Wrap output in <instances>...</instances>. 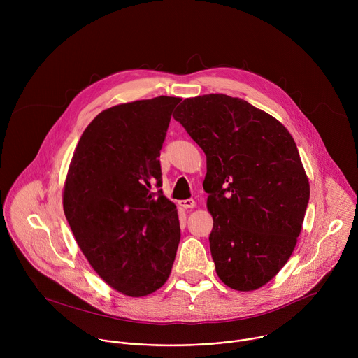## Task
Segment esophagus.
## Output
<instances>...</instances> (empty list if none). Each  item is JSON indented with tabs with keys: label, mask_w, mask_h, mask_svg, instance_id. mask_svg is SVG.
<instances>
[{
	"label": "esophagus",
	"mask_w": 358,
	"mask_h": 358,
	"mask_svg": "<svg viewBox=\"0 0 358 358\" xmlns=\"http://www.w3.org/2000/svg\"><path fill=\"white\" fill-rule=\"evenodd\" d=\"M180 206L185 210H189V208H194L196 203L194 199H182V201H180Z\"/></svg>",
	"instance_id": "34e87169"
}]
</instances>
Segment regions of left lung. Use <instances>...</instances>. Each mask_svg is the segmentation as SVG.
Returning a JSON list of instances; mask_svg holds the SVG:
<instances>
[{
    "instance_id": "8db88e82",
    "label": "left lung",
    "mask_w": 358,
    "mask_h": 358,
    "mask_svg": "<svg viewBox=\"0 0 358 358\" xmlns=\"http://www.w3.org/2000/svg\"><path fill=\"white\" fill-rule=\"evenodd\" d=\"M174 119L207 156L202 187L218 278L239 292L262 287L289 261L309 203L293 137L273 116L222 93L184 99Z\"/></svg>"
}]
</instances>
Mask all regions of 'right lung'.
Instances as JSON below:
<instances>
[{
  "label": "right lung",
  "mask_w": 358,
  "mask_h": 358,
  "mask_svg": "<svg viewBox=\"0 0 358 358\" xmlns=\"http://www.w3.org/2000/svg\"><path fill=\"white\" fill-rule=\"evenodd\" d=\"M181 97L159 96L99 113L75 148L64 211L86 259L115 290L141 297L169 279L180 242L162 189L160 150Z\"/></svg>",
  "instance_id": "obj_1"
}]
</instances>
